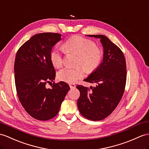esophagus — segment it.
Here are the masks:
<instances>
[{
	"label": "esophagus",
	"instance_id": "34e87169",
	"mask_svg": "<svg viewBox=\"0 0 149 149\" xmlns=\"http://www.w3.org/2000/svg\"><path fill=\"white\" fill-rule=\"evenodd\" d=\"M69 85H70L71 88H74L76 87V85H75V84H74V83H70Z\"/></svg>",
	"mask_w": 149,
	"mask_h": 149
}]
</instances>
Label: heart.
Wrapping results in <instances>:
<instances>
[{
    "instance_id": "1",
    "label": "heart",
    "mask_w": 149,
    "mask_h": 149,
    "mask_svg": "<svg viewBox=\"0 0 149 149\" xmlns=\"http://www.w3.org/2000/svg\"><path fill=\"white\" fill-rule=\"evenodd\" d=\"M63 49L67 52L78 54L77 65H81L86 71L93 72L99 67L102 60V51L90 40L80 36H74L64 42ZM50 60L53 66L60 68L64 63V57L59 49H54L50 54ZM64 68L57 72V78L61 81L73 83L84 76V68Z\"/></svg>"
}]
</instances>
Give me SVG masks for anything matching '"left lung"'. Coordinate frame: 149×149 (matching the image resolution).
I'll list each match as a JSON object with an SVG mask.
<instances>
[{"label":"left lung","instance_id":"1","mask_svg":"<svg viewBox=\"0 0 149 149\" xmlns=\"http://www.w3.org/2000/svg\"><path fill=\"white\" fill-rule=\"evenodd\" d=\"M100 38L104 48L102 63L84 79L95 83V87L78 85L80 96L77 101L81 114L89 120L100 121L109 116L120 102L126 81V61L121 50L102 35H88Z\"/></svg>","mask_w":149,"mask_h":149}]
</instances>
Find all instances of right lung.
Instances as JSON below:
<instances>
[{
	"instance_id": "right-lung-1",
	"label": "right lung",
	"mask_w": 149,
	"mask_h": 149,
	"mask_svg": "<svg viewBox=\"0 0 149 149\" xmlns=\"http://www.w3.org/2000/svg\"><path fill=\"white\" fill-rule=\"evenodd\" d=\"M61 40L59 33L36 34L16 53L14 78L17 96L27 113L38 120L55 117L70 89L64 81L53 83L50 88L46 87L47 83L55 79L56 71L50 62V54Z\"/></svg>"
}]
</instances>
